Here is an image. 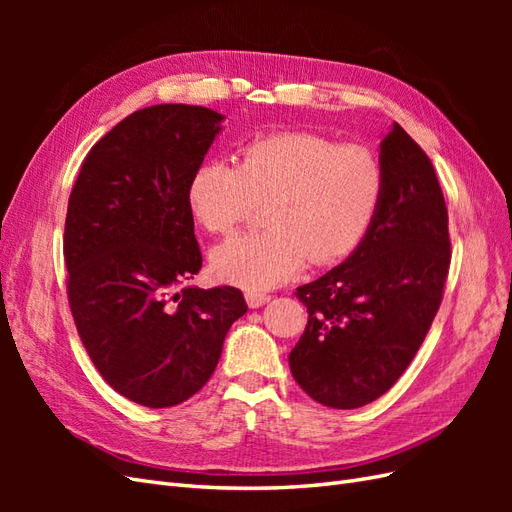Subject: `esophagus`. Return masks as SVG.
<instances>
[{"label": "esophagus", "mask_w": 512, "mask_h": 512, "mask_svg": "<svg viewBox=\"0 0 512 512\" xmlns=\"http://www.w3.org/2000/svg\"><path fill=\"white\" fill-rule=\"evenodd\" d=\"M245 301H247V305H250L252 309H256V307H260V305H265V303H269L271 301V297L269 294H265V292H245Z\"/></svg>", "instance_id": "1"}]
</instances>
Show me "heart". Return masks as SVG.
Segmentation results:
<instances>
[{
	"label": "heart",
	"instance_id": "heart-1",
	"mask_svg": "<svg viewBox=\"0 0 512 512\" xmlns=\"http://www.w3.org/2000/svg\"><path fill=\"white\" fill-rule=\"evenodd\" d=\"M382 194L384 168L374 151L309 132L256 138L237 166L207 160L188 188L192 215L213 235H230L265 203V230L211 252L213 273L247 290L290 280L307 258L324 267L350 256L374 224Z\"/></svg>",
	"mask_w": 512,
	"mask_h": 512
}]
</instances>
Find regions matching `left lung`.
Segmentation results:
<instances>
[{"instance_id": "obj_1", "label": "left lung", "mask_w": 512, "mask_h": 512, "mask_svg": "<svg viewBox=\"0 0 512 512\" xmlns=\"http://www.w3.org/2000/svg\"><path fill=\"white\" fill-rule=\"evenodd\" d=\"M384 194L361 245L297 288L307 327L288 363L322 406L352 410L404 374L438 314L451 265L448 211L436 170L393 123L380 143Z\"/></svg>"}]
</instances>
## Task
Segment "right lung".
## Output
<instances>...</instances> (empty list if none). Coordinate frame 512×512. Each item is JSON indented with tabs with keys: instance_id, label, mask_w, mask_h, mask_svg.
<instances>
[{
	"instance_id": "right-lung-1",
	"label": "right lung",
	"mask_w": 512,
	"mask_h": 512,
	"mask_svg": "<svg viewBox=\"0 0 512 512\" xmlns=\"http://www.w3.org/2000/svg\"><path fill=\"white\" fill-rule=\"evenodd\" d=\"M224 115L156 104L91 147L66 215L64 258L76 331L100 376L134 404L170 408L220 361L241 290L194 288L203 267L188 188Z\"/></svg>"
}]
</instances>
